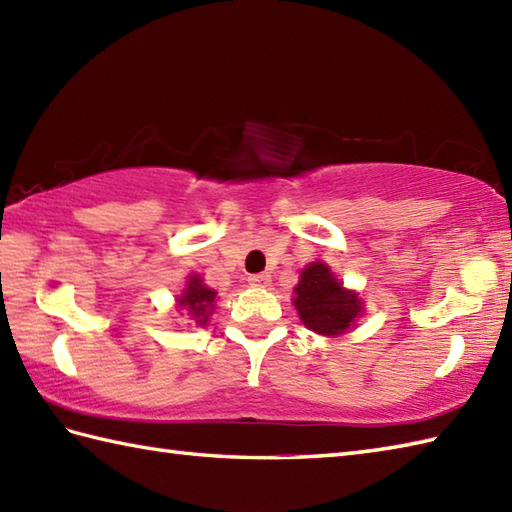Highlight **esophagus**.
Returning a JSON list of instances; mask_svg holds the SVG:
<instances>
[{
  "label": "esophagus",
  "mask_w": 512,
  "mask_h": 512,
  "mask_svg": "<svg viewBox=\"0 0 512 512\" xmlns=\"http://www.w3.org/2000/svg\"><path fill=\"white\" fill-rule=\"evenodd\" d=\"M248 284L255 286V288H266L270 284V275L268 273H257V275H250L248 277Z\"/></svg>",
  "instance_id": "34e87169"
}]
</instances>
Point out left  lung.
<instances>
[{
	"label": "left lung",
	"instance_id": "obj_1",
	"mask_svg": "<svg viewBox=\"0 0 512 512\" xmlns=\"http://www.w3.org/2000/svg\"><path fill=\"white\" fill-rule=\"evenodd\" d=\"M295 306L301 321L323 336L345 332L361 312V301L347 292L330 268L314 262L301 273V284L295 288Z\"/></svg>",
	"mask_w": 512,
	"mask_h": 512
}]
</instances>
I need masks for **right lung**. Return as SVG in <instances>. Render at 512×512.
<instances>
[{"mask_svg": "<svg viewBox=\"0 0 512 512\" xmlns=\"http://www.w3.org/2000/svg\"><path fill=\"white\" fill-rule=\"evenodd\" d=\"M213 299H215V292L211 288L202 286L200 277H191L189 286L184 288L178 303H180V308L189 310L193 314L195 323L204 325L206 321H209V310H213Z\"/></svg>", "mask_w": 512, "mask_h": 512, "instance_id": "right-lung-1", "label": "right lung"}]
</instances>
